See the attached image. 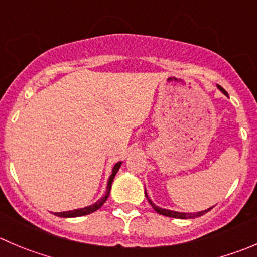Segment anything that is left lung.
<instances>
[{
    "mask_svg": "<svg viewBox=\"0 0 257 257\" xmlns=\"http://www.w3.org/2000/svg\"><path fill=\"white\" fill-rule=\"evenodd\" d=\"M217 88L220 89L221 91H222L225 95H227V93H226L225 89L222 88V86L217 85ZM228 96V95H227ZM144 195H146L147 200H148V202L151 203L152 207L154 208V211H156L157 213H159V215H163V216H167V217H173V218H182V220H188V218H195V217H200V216L205 215V213H207L208 211L212 210V207L208 208V210H205V211H201V212H197V213H184V212H176V211H171V210H166V208H161L158 207V206L154 205L153 202H152L151 198L148 197V195H147V192L144 191Z\"/></svg>",
    "mask_w": 257,
    "mask_h": 257,
    "instance_id": "left-lung-1",
    "label": "left lung"
}]
</instances>
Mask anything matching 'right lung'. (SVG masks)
Returning a JSON list of instances; mask_svg holds the SVG:
<instances>
[{
	"instance_id": "obj_1",
	"label": "right lung",
	"mask_w": 257,
	"mask_h": 257,
	"mask_svg": "<svg viewBox=\"0 0 257 257\" xmlns=\"http://www.w3.org/2000/svg\"><path fill=\"white\" fill-rule=\"evenodd\" d=\"M120 166H121V162H118V163H116L115 166L113 167V172H111L110 177H109V179H108V184H106V192H105V195H104V197L100 198V200H99L98 202H95V203H94V205H91V206H88V207L78 208V210L65 211V212H55L54 215L59 216V217H64V218H69V217H80V216L90 215V213L95 212L96 210H99V208H100L101 206L104 205V202H105V201L108 200L109 193H110L111 183H113L114 177H115L116 172L119 171V168H120Z\"/></svg>"
}]
</instances>
